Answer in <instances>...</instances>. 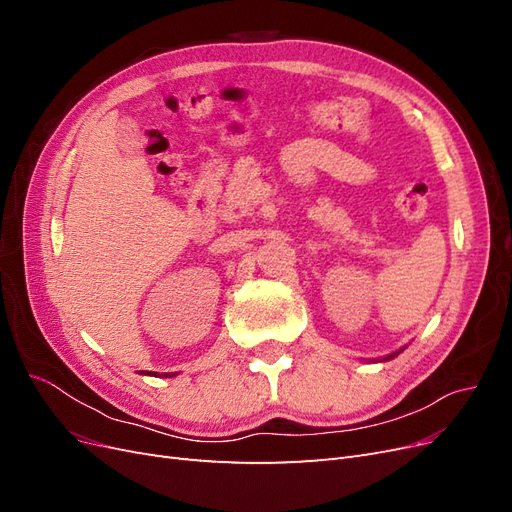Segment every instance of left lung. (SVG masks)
Listing matches in <instances>:
<instances>
[{"label":"left lung","mask_w":512,"mask_h":512,"mask_svg":"<svg viewBox=\"0 0 512 512\" xmlns=\"http://www.w3.org/2000/svg\"><path fill=\"white\" fill-rule=\"evenodd\" d=\"M401 350H404V348H401ZM401 350H397V352H393V354H389V356H386V359L384 361H389V359H393V356H397Z\"/></svg>","instance_id":"1"}]
</instances>
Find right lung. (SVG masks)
<instances>
[{"label": "right lung", "mask_w": 512, "mask_h": 512, "mask_svg": "<svg viewBox=\"0 0 512 512\" xmlns=\"http://www.w3.org/2000/svg\"><path fill=\"white\" fill-rule=\"evenodd\" d=\"M147 376H151V371H147ZM170 376H173V374H170Z\"/></svg>", "instance_id": "obj_1"}]
</instances>
